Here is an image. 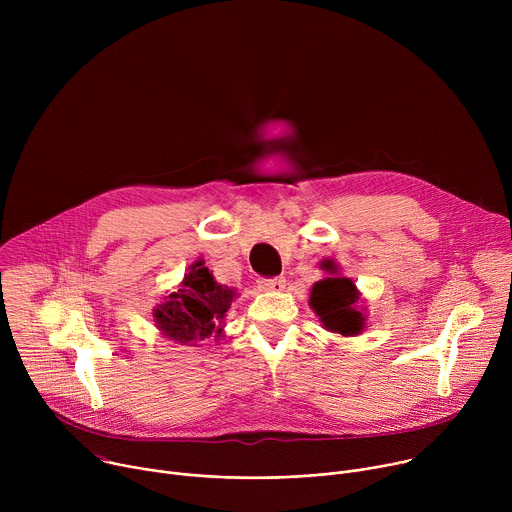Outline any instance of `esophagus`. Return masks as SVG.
I'll list each match as a JSON object with an SVG mask.
<instances>
[{"instance_id": "esophagus-1", "label": "esophagus", "mask_w": 512, "mask_h": 512, "mask_svg": "<svg viewBox=\"0 0 512 512\" xmlns=\"http://www.w3.org/2000/svg\"><path fill=\"white\" fill-rule=\"evenodd\" d=\"M259 287L267 289V291H279L285 287V279L283 277H267V279H259Z\"/></svg>"}]
</instances>
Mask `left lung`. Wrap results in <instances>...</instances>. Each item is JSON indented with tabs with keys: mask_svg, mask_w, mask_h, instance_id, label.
Here are the masks:
<instances>
[{
	"mask_svg": "<svg viewBox=\"0 0 512 512\" xmlns=\"http://www.w3.org/2000/svg\"><path fill=\"white\" fill-rule=\"evenodd\" d=\"M322 265L328 271H334L332 261H324ZM356 302L358 291L348 277H326L312 287L310 306L330 332L352 336L364 328V318L354 306Z\"/></svg>",
	"mask_w": 512,
	"mask_h": 512,
	"instance_id": "8db88e82",
	"label": "left lung"
}]
</instances>
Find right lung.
<instances>
[{
  "label": "right lung",
  "mask_w": 512,
  "mask_h": 512,
  "mask_svg": "<svg viewBox=\"0 0 512 512\" xmlns=\"http://www.w3.org/2000/svg\"><path fill=\"white\" fill-rule=\"evenodd\" d=\"M235 291L218 285L208 267L196 261L184 275L178 291L170 294L164 304L154 310L158 328L170 340L180 344H196L206 340L212 332L221 334V320L225 318Z\"/></svg>",
  "instance_id": "1"
}]
</instances>
